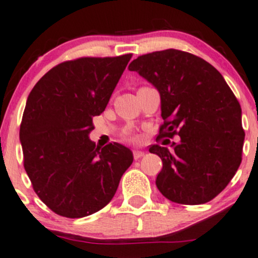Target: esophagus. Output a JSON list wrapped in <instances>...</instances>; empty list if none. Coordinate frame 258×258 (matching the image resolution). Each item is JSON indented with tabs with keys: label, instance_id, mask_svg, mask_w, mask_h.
<instances>
[{
	"label": "esophagus",
	"instance_id": "obj_1",
	"mask_svg": "<svg viewBox=\"0 0 258 258\" xmlns=\"http://www.w3.org/2000/svg\"><path fill=\"white\" fill-rule=\"evenodd\" d=\"M143 156H144V153H143V151H138V150L133 151V157H135V160L141 159Z\"/></svg>",
	"mask_w": 258,
	"mask_h": 258
}]
</instances>
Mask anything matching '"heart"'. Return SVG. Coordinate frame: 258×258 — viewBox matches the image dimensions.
Segmentation results:
<instances>
[{"label":"heart","instance_id":"obj_1","mask_svg":"<svg viewBox=\"0 0 258 258\" xmlns=\"http://www.w3.org/2000/svg\"><path fill=\"white\" fill-rule=\"evenodd\" d=\"M132 139H133V141H138L137 137H132Z\"/></svg>","mask_w":258,"mask_h":258}]
</instances>
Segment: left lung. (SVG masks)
Masks as SVG:
<instances>
[{
	"instance_id": "8db88e82",
	"label": "left lung",
	"mask_w": 258,
	"mask_h": 258,
	"mask_svg": "<svg viewBox=\"0 0 258 258\" xmlns=\"http://www.w3.org/2000/svg\"><path fill=\"white\" fill-rule=\"evenodd\" d=\"M128 70L159 90L164 120L159 139L180 136L170 151L150 145L149 151L163 163L157 188L174 203L195 206L212 201L241 162L245 132L240 104L231 88L209 62L176 49L141 55Z\"/></svg>"
}]
</instances>
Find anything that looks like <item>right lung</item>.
I'll list each match as a JSON object with an SVG mask.
<instances>
[{
	"label": "right lung",
	"mask_w": 258,
	"mask_h": 258,
	"mask_svg": "<svg viewBox=\"0 0 258 258\" xmlns=\"http://www.w3.org/2000/svg\"><path fill=\"white\" fill-rule=\"evenodd\" d=\"M132 54L61 62L30 92L20 125L24 167L37 196L60 216L78 219L104 208L133 162L117 143L89 139Z\"/></svg>",
	"instance_id": "obj_1"
}]
</instances>
